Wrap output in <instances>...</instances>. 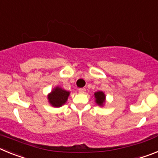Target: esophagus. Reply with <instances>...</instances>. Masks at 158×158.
Instances as JSON below:
<instances>
[{
  "label": "esophagus",
  "instance_id": "obj_1",
  "mask_svg": "<svg viewBox=\"0 0 158 158\" xmlns=\"http://www.w3.org/2000/svg\"><path fill=\"white\" fill-rule=\"evenodd\" d=\"M78 90H79V93H82V94H83V93L86 92V89H85V88H79Z\"/></svg>",
  "mask_w": 158,
  "mask_h": 158
}]
</instances>
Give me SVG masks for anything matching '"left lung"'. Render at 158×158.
Instances as JSON below:
<instances>
[{"label": "left lung", "instance_id": "left-lung-1", "mask_svg": "<svg viewBox=\"0 0 158 158\" xmlns=\"http://www.w3.org/2000/svg\"><path fill=\"white\" fill-rule=\"evenodd\" d=\"M95 102L100 106H102L106 102V95L102 91H97L94 93Z\"/></svg>", "mask_w": 158, "mask_h": 158}]
</instances>
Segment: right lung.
I'll return each mask as SVG.
<instances>
[{
	"label": "right lung",
	"mask_w": 158,
	"mask_h": 158,
	"mask_svg": "<svg viewBox=\"0 0 158 158\" xmlns=\"http://www.w3.org/2000/svg\"><path fill=\"white\" fill-rule=\"evenodd\" d=\"M70 92L60 87H56L48 95V99L51 105L54 107H60L66 103Z\"/></svg>",
	"instance_id": "obj_1"
}]
</instances>
